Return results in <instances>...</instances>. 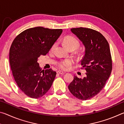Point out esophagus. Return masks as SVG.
I'll list each match as a JSON object with an SVG mask.
<instances>
[{
  "label": "esophagus",
  "instance_id": "34e87169",
  "mask_svg": "<svg viewBox=\"0 0 124 124\" xmlns=\"http://www.w3.org/2000/svg\"><path fill=\"white\" fill-rule=\"evenodd\" d=\"M57 73H58V74H62V75H63V74H65V73H66L65 72H63V71H61V70H58V71H57Z\"/></svg>",
  "mask_w": 124,
  "mask_h": 124
}]
</instances>
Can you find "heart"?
I'll use <instances>...</instances> for the list:
<instances>
[{
  "label": "heart",
  "instance_id": "heart-1",
  "mask_svg": "<svg viewBox=\"0 0 124 124\" xmlns=\"http://www.w3.org/2000/svg\"><path fill=\"white\" fill-rule=\"evenodd\" d=\"M63 43L68 49L74 48L76 49L79 46L80 43L78 40L72 36H67L63 40ZM56 46V44L52 45L51 50H54ZM74 63V61L71 58H67L60 61L57 63V66L60 69L63 70H67L70 69Z\"/></svg>",
  "mask_w": 124,
  "mask_h": 124
}]
</instances>
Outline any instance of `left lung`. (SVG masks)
<instances>
[{
  "mask_svg": "<svg viewBox=\"0 0 124 124\" xmlns=\"http://www.w3.org/2000/svg\"><path fill=\"white\" fill-rule=\"evenodd\" d=\"M85 47V54L81 61L86 71L83 79L74 76L68 86L71 93L83 101L91 99L101 91L112 70V60L107 40L101 33L87 28H72Z\"/></svg>",
  "mask_w": 124,
  "mask_h": 124,
  "instance_id": "1",
  "label": "left lung"
}]
</instances>
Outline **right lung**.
I'll list each match as a JSON object with an SVG mask.
<instances>
[{
    "mask_svg": "<svg viewBox=\"0 0 124 124\" xmlns=\"http://www.w3.org/2000/svg\"><path fill=\"white\" fill-rule=\"evenodd\" d=\"M62 32V29L37 27L18 34L10 49L9 61L17 85L28 97L39 98L50 89L56 72L41 70L38 58L49 52Z\"/></svg>",
    "mask_w": 124,
    "mask_h": 124,
    "instance_id": "right-lung-1",
    "label": "right lung"
}]
</instances>
